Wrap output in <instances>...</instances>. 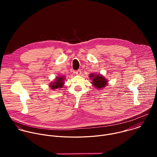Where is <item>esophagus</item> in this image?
I'll return each mask as SVG.
<instances>
[{"label": "esophagus", "mask_w": 157, "mask_h": 157, "mask_svg": "<svg viewBox=\"0 0 157 157\" xmlns=\"http://www.w3.org/2000/svg\"><path fill=\"white\" fill-rule=\"evenodd\" d=\"M75 73H76V75H81V71H80V70H78V71H76V72H75Z\"/></svg>", "instance_id": "esophagus-1"}]
</instances>
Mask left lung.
<instances>
[{"label":"left lung","mask_w":157,"mask_h":157,"mask_svg":"<svg viewBox=\"0 0 157 157\" xmlns=\"http://www.w3.org/2000/svg\"><path fill=\"white\" fill-rule=\"evenodd\" d=\"M89 77L92 80L93 86L98 90H101L107 85L108 81L102 75L92 73L89 75Z\"/></svg>","instance_id":"8db88e82"}]
</instances>
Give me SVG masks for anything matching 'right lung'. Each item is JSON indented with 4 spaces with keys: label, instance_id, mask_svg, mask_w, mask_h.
<instances>
[{
    "label": "right lung",
    "instance_id": "1",
    "mask_svg": "<svg viewBox=\"0 0 157 157\" xmlns=\"http://www.w3.org/2000/svg\"><path fill=\"white\" fill-rule=\"evenodd\" d=\"M64 80L65 76L59 75L56 77L55 81L52 82L50 84L49 86L52 89H53V90H55V89H61L63 87L64 84Z\"/></svg>",
    "mask_w": 157,
    "mask_h": 157
}]
</instances>
